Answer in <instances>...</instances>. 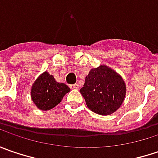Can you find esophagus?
<instances>
[{"instance_id":"obj_1","label":"esophagus","mask_w":158,"mask_h":158,"mask_svg":"<svg viewBox=\"0 0 158 158\" xmlns=\"http://www.w3.org/2000/svg\"><path fill=\"white\" fill-rule=\"evenodd\" d=\"M70 88L72 89H77L79 88V85L76 83V84H72V85H70Z\"/></svg>"}]
</instances>
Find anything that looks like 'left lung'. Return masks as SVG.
<instances>
[{
	"label": "left lung",
	"mask_w": 158,
	"mask_h": 158,
	"mask_svg": "<svg viewBox=\"0 0 158 158\" xmlns=\"http://www.w3.org/2000/svg\"><path fill=\"white\" fill-rule=\"evenodd\" d=\"M80 92L89 110L100 115H111L123 104L127 86L115 70L100 65L89 70Z\"/></svg>",
	"instance_id": "obj_1"
}]
</instances>
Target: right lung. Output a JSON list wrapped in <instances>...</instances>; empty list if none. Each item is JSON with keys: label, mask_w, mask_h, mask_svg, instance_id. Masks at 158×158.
Instances as JSON below:
<instances>
[{"label": "right lung", "mask_w": 158, "mask_h": 158, "mask_svg": "<svg viewBox=\"0 0 158 158\" xmlns=\"http://www.w3.org/2000/svg\"><path fill=\"white\" fill-rule=\"evenodd\" d=\"M70 88L63 82H57L47 71L42 73L31 89V100L40 110L48 111L59 105Z\"/></svg>", "instance_id": "add662e5"}]
</instances>
